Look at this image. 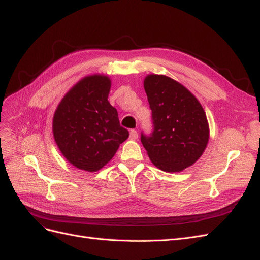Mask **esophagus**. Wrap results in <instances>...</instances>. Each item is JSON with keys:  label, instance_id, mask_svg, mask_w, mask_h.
<instances>
[{"label": "esophagus", "instance_id": "obj_1", "mask_svg": "<svg viewBox=\"0 0 260 260\" xmlns=\"http://www.w3.org/2000/svg\"><path fill=\"white\" fill-rule=\"evenodd\" d=\"M129 139L132 140V141L137 140V139H138V132H137L136 130H131V131H130V137H129Z\"/></svg>", "mask_w": 260, "mask_h": 260}]
</instances>
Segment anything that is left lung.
Wrapping results in <instances>:
<instances>
[{
  "label": "left lung",
  "instance_id": "8db88e82",
  "mask_svg": "<svg viewBox=\"0 0 260 260\" xmlns=\"http://www.w3.org/2000/svg\"><path fill=\"white\" fill-rule=\"evenodd\" d=\"M143 85L154 120L153 135L141 136L149 159L166 172L192 166L209 141V124L200 101L183 84L165 75L149 74Z\"/></svg>",
  "mask_w": 260,
  "mask_h": 260
}]
</instances>
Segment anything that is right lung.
<instances>
[{
	"label": "right lung",
	"mask_w": 260,
	"mask_h": 260,
	"mask_svg": "<svg viewBox=\"0 0 260 260\" xmlns=\"http://www.w3.org/2000/svg\"><path fill=\"white\" fill-rule=\"evenodd\" d=\"M112 80L94 74L78 81L60 100L53 116L52 131L58 149L78 169L94 172L111 161L129 138L108 102Z\"/></svg>",
	"instance_id": "right-lung-1"
}]
</instances>
